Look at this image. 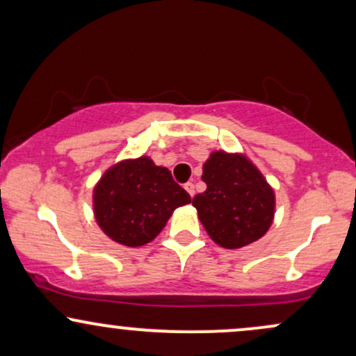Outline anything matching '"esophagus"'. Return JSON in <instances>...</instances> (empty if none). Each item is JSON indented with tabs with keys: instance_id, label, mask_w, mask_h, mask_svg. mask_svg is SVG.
<instances>
[{
	"instance_id": "34e87169",
	"label": "esophagus",
	"mask_w": 356,
	"mask_h": 356,
	"mask_svg": "<svg viewBox=\"0 0 356 356\" xmlns=\"http://www.w3.org/2000/svg\"><path fill=\"white\" fill-rule=\"evenodd\" d=\"M184 189H186L187 192H189L191 197H194V194H195V187H194V184H192V182H187L186 186H184Z\"/></svg>"
}]
</instances>
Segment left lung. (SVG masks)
<instances>
[{
  "instance_id": "left-lung-1",
  "label": "left lung",
  "mask_w": 356,
  "mask_h": 356,
  "mask_svg": "<svg viewBox=\"0 0 356 356\" xmlns=\"http://www.w3.org/2000/svg\"><path fill=\"white\" fill-rule=\"evenodd\" d=\"M202 181L207 189L192 199V206L216 244L238 249L266 234L275 218V191L248 157L212 152Z\"/></svg>"
}]
</instances>
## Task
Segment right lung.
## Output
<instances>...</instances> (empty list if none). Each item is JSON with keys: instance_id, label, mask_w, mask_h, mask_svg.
Instances as JSON below:
<instances>
[{"instance_id": "1", "label": "right lung", "mask_w": 356, "mask_h": 356, "mask_svg": "<svg viewBox=\"0 0 356 356\" xmlns=\"http://www.w3.org/2000/svg\"><path fill=\"white\" fill-rule=\"evenodd\" d=\"M191 195L169 169L150 157L127 159L102 175L93 189V212L100 229L118 244L144 246L155 239L177 207Z\"/></svg>"}]
</instances>
